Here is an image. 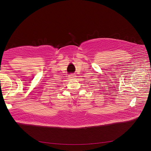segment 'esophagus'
<instances>
[{"label": "esophagus", "mask_w": 151, "mask_h": 151, "mask_svg": "<svg viewBox=\"0 0 151 151\" xmlns=\"http://www.w3.org/2000/svg\"><path fill=\"white\" fill-rule=\"evenodd\" d=\"M76 76L75 75H73V74H71L69 75V78H75Z\"/></svg>", "instance_id": "obj_1"}]
</instances>
